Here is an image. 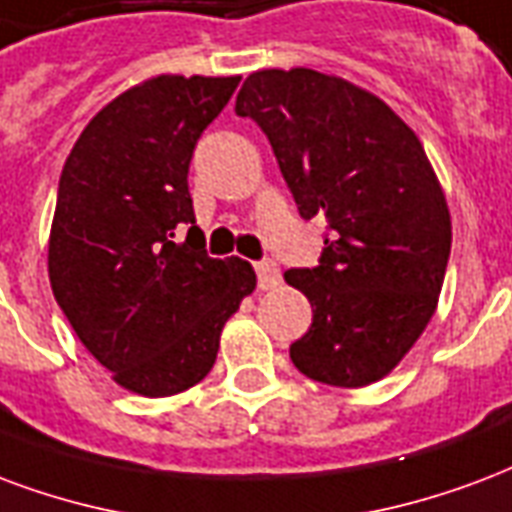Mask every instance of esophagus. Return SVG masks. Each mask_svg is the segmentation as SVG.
<instances>
[{
	"label": "esophagus",
	"mask_w": 512,
	"mask_h": 512,
	"mask_svg": "<svg viewBox=\"0 0 512 512\" xmlns=\"http://www.w3.org/2000/svg\"><path fill=\"white\" fill-rule=\"evenodd\" d=\"M255 271H257V287H260V290H274V287L279 285V279H282V274H279V268H276L274 260H260V263H255Z\"/></svg>",
	"instance_id": "34e87169"
}]
</instances>
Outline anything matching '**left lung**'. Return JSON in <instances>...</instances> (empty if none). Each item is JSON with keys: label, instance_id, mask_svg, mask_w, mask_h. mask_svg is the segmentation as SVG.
Returning a JSON list of instances; mask_svg holds the SVG:
<instances>
[{"label": "left lung", "instance_id": "1", "mask_svg": "<svg viewBox=\"0 0 512 512\" xmlns=\"http://www.w3.org/2000/svg\"><path fill=\"white\" fill-rule=\"evenodd\" d=\"M236 113L266 132L304 219L325 217L320 263L285 282L309 298L295 369L325 385L382 380L437 309L450 214L418 135L374 94L317 70H260Z\"/></svg>", "mask_w": 512, "mask_h": 512}]
</instances>
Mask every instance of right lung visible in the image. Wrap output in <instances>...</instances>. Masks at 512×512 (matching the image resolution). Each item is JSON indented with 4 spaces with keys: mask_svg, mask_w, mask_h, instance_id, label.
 <instances>
[{
    "mask_svg": "<svg viewBox=\"0 0 512 512\" xmlns=\"http://www.w3.org/2000/svg\"><path fill=\"white\" fill-rule=\"evenodd\" d=\"M238 81L140 83L86 124L64 162L48 244L56 304L113 380L140 396L203 380L227 317L255 290L246 260L208 257L187 184L198 138Z\"/></svg>",
    "mask_w": 512,
    "mask_h": 512,
    "instance_id": "right-lung-1",
    "label": "right lung"
}]
</instances>
